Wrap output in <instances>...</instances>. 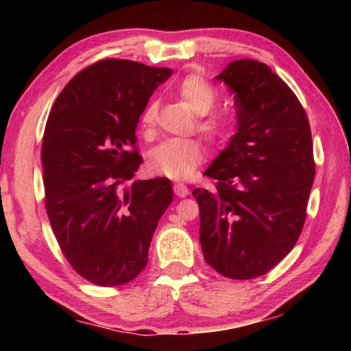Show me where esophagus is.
<instances>
[{
  "instance_id": "obj_1",
  "label": "esophagus",
  "mask_w": 351,
  "mask_h": 351,
  "mask_svg": "<svg viewBox=\"0 0 351 351\" xmlns=\"http://www.w3.org/2000/svg\"><path fill=\"white\" fill-rule=\"evenodd\" d=\"M173 192L178 198H186L189 195V189H187V186H184V184L178 182L173 186Z\"/></svg>"
}]
</instances>
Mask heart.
Masks as SVG:
<instances>
[{"label": "heart", "mask_w": 351, "mask_h": 351, "mask_svg": "<svg viewBox=\"0 0 351 351\" xmlns=\"http://www.w3.org/2000/svg\"><path fill=\"white\" fill-rule=\"evenodd\" d=\"M176 96L186 108L199 116L198 132L209 144L226 145L234 136V123L224 116H207L218 104V93L199 75H189L176 88ZM156 105L148 104L141 114V128L150 133L156 123ZM204 159V148L198 139H169L158 144L148 154L150 171L175 181H182L195 173Z\"/></svg>", "instance_id": "1"}]
</instances>
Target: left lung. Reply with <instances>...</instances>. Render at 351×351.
I'll return each mask as SVG.
<instances>
[{
  "label": "left lung",
  "instance_id": "obj_1",
  "mask_svg": "<svg viewBox=\"0 0 351 351\" xmlns=\"http://www.w3.org/2000/svg\"><path fill=\"white\" fill-rule=\"evenodd\" d=\"M234 93L237 133L204 171L217 189H195L207 265L247 280L287 257L304 229L314 181L310 122L268 64L235 60L215 77Z\"/></svg>",
  "mask_w": 351,
  "mask_h": 351
}]
</instances>
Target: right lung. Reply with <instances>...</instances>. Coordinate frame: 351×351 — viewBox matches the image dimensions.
Listing matches in <instances>:
<instances>
[{"instance_id":"obj_1","label":"right lung","mask_w":351,"mask_h":351,"mask_svg":"<svg viewBox=\"0 0 351 351\" xmlns=\"http://www.w3.org/2000/svg\"><path fill=\"white\" fill-rule=\"evenodd\" d=\"M171 74L105 58L68 82L47 117L41 145L47 217L69 265L99 287L138 277L173 199L167 178L123 187L142 164L134 147L139 117Z\"/></svg>"}]
</instances>
